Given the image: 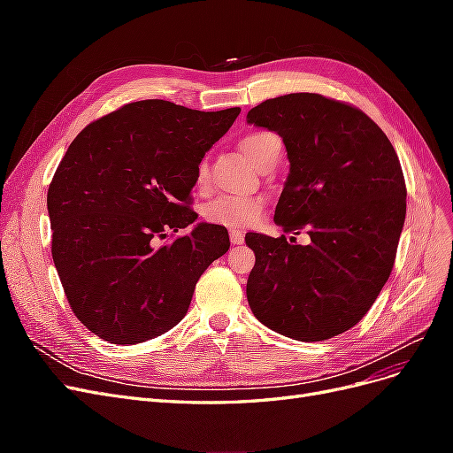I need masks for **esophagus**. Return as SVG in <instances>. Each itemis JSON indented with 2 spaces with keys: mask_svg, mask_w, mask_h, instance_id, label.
I'll list each match as a JSON object with an SVG mask.
<instances>
[{
  "mask_svg": "<svg viewBox=\"0 0 453 453\" xmlns=\"http://www.w3.org/2000/svg\"><path fill=\"white\" fill-rule=\"evenodd\" d=\"M243 240H245V236H243L242 230H230V242H232V243H234V245H242Z\"/></svg>",
  "mask_w": 453,
  "mask_h": 453,
  "instance_id": "obj_1",
  "label": "esophagus"
}]
</instances>
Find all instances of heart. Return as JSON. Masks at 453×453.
<instances>
[{
    "mask_svg": "<svg viewBox=\"0 0 453 453\" xmlns=\"http://www.w3.org/2000/svg\"><path fill=\"white\" fill-rule=\"evenodd\" d=\"M281 145V140L273 132L257 130L250 132L240 138L238 147L248 157L257 168L272 157L273 149ZM210 181V170L208 160H200L196 172H195V185L196 188H205ZM265 202L257 196H219L210 203L203 205V219L213 225L230 226V228H245L251 226L258 215L263 213Z\"/></svg>",
    "mask_w": 453,
    "mask_h": 453,
    "instance_id": "1",
    "label": "heart"
}]
</instances>
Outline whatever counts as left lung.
Wrapping results in <instances>:
<instances>
[{
	"label": "left lung",
	"instance_id": "1",
	"mask_svg": "<svg viewBox=\"0 0 453 453\" xmlns=\"http://www.w3.org/2000/svg\"><path fill=\"white\" fill-rule=\"evenodd\" d=\"M248 122L278 132L291 162L276 221L296 238L250 232L248 300L255 318L300 342L346 333L374 304L395 265L406 215L399 157L351 104L296 92L258 104Z\"/></svg>",
	"mask_w": 453,
	"mask_h": 453
}]
</instances>
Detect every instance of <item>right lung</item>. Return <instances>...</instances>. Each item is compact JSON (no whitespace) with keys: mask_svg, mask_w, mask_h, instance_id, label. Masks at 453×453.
Segmentation results:
<instances>
[{"mask_svg":"<svg viewBox=\"0 0 453 453\" xmlns=\"http://www.w3.org/2000/svg\"><path fill=\"white\" fill-rule=\"evenodd\" d=\"M238 115L132 102L67 147L47 193L50 251L72 311L96 336L125 346L168 333L203 270L228 251L225 226L175 232L196 221V166ZM168 231L174 240L160 244Z\"/></svg>","mask_w":453,"mask_h":453,"instance_id":"add662e5","label":"right lung"}]
</instances>
